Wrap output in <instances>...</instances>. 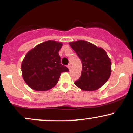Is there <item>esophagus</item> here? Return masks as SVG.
Wrapping results in <instances>:
<instances>
[{
  "label": "esophagus",
  "mask_w": 133,
  "mask_h": 133,
  "mask_svg": "<svg viewBox=\"0 0 133 133\" xmlns=\"http://www.w3.org/2000/svg\"><path fill=\"white\" fill-rule=\"evenodd\" d=\"M71 64H69L68 65V68L69 69H71Z\"/></svg>",
  "instance_id": "34e87169"
}]
</instances>
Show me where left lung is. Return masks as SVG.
<instances>
[{"label": "left lung", "instance_id": "1", "mask_svg": "<svg viewBox=\"0 0 133 133\" xmlns=\"http://www.w3.org/2000/svg\"><path fill=\"white\" fill-rule=\"evenodd\" d=\"M82 62L81 77L74 84L82 90L92 91L106 83L111 73V62L107 53L101 47L85 41L69 43Z\"/></svg>", "mask_w": 133, "mask_h": 133}]
</instances>
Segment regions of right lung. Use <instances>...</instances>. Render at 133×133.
<instances>
[{
	"mask_svg": "<svg viewBox=\"0 0 133 133\" xmlns=\"http://www.w3.org/2000/svg\"><path fill=\"white\" fill-rule=\"evenodd\" d=\"M62 44L54 41L41 43L27 52L21 65L22 77L30 88L38 91L51 89L62 72L69 69L61 63L59 51Z\"/></svg>",
	"mask_w": 133,
	"mask_h": 133,
	"instance_id": "1",
	"label": "right lung"
}]
</instances>
